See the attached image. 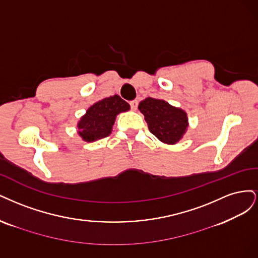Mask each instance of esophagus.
Segmentation results:
<instances>
[{
  "mask_svg": "<svg viewBox=\"0 0 258 258\" xmlns=\"http://www.w3.org/2000/svg\"><path fill=\"white\" fill-rule=\"evenodd\" d=\"M130 105H131V108H132V110H137V107H138V102L136 101V99H135V101H132L131 103H130Z\"/></svg>",
  "mask_w": 258,
  "mask_h": 258,
  "instance_id": "obj_1",
  "label": "esophagus"
}]
</instances>
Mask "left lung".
Instances as JSON below:
<instances>
[{
  "label": "left lung",
  "mask_w": 258,
  "mask_h": 258,
  "mask_svg": "<svg viewBox=\"0 0 258 258\" xmlns=\"http://www.w3.org/2000/svg\"><path fill=\"white\" fill-rule=\"evenodd\" d=\"M138 109L145 115L149 131L164 144L176 145L187 131V113L164 99L147 97Z\"/></svg>",
  "instance_id": "8db88e82"
}]
</instances>
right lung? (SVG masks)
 <instances>
[{
    "instance_id": "add662e5",
    "label": "right lung",
    "mask_w": 258,
    "mask_h": 258,
    "mask_svg": "<svg viewBox=\"0 0 258 258\" xmlns=\"http://www.w3.org/2000/svg\"><path fill=\"white\" fill-rule=\"evenodd\" d=\"M130 108V104L118 94L101 99L90 106L78 121V135L86 143H94L109 136L117 115L128 111Z\"/></svg>"
}]
</instances>
